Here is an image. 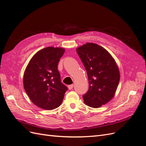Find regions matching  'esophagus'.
Listing matches in <instances>:
<instances>
[{
  "instance_id": "1",
  "label": "esophagus",
  "mask_w": 146,
  "mask_h": 146,
  "mask_svg": "<svg viewBox=\"0 0 146 146\" xmlns=\"http://www.w3.org/2000/svg\"><path fill=\"white\" fill-rule=\"evenodd\" d=\"M73 87H74V85H68V88H69V90H72V88H73Z\"/></svg>"
}]
</instances>
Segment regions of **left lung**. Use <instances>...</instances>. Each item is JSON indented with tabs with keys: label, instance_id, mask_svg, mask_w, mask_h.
Listing matches in <instances>:
<instances>
[{
	"label": "left lung",
	"instance_id": "1",
	"mask_svg": "<svg viewBox=\"0 0 146 146\" xmlns=\"http://www.w3.org/2000/svg\"><path fill=\"white\" fill-rule=\"evenodd\" d=\"M85 66L89 88L83 95L86 105L99 108L108 103L115 94L120 74L115 61L110 53L94 43H87L77 49Z\"/></svg>",
	"mask_w": 146,
	"mask_h": 146
}]
</instances>
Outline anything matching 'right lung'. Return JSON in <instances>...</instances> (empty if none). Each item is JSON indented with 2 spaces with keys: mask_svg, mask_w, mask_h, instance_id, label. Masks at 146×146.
Instances as JSON below:
<instances>
[{
  "mask_svg": "<svg viewBox=\"0 0 146 146\" xmlns=\"http://www.w3.org/2000/svg\"><path fill=\"white\" fill-rule=\"evenodd\" d=\"M62 48L47 47L38 51L29 61L24 75V88L31 101L38 107L54 110L62 103L68 90L61 82L58 70Z\"/></svg>",
  "mask_w": 146,
  "mask_h": 146,
  "instance_id": "add662e5",
  "label": "right lung"
}]
</instances>
